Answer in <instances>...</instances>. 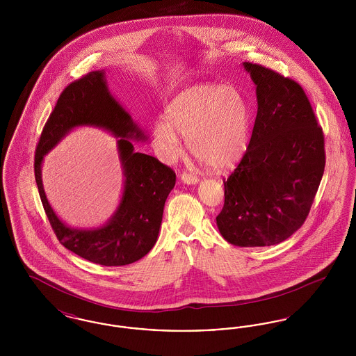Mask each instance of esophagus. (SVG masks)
I'll use <instances>...</instances> for the list:
<instances>
[{"label":"esophagus","mask_w":356,"mask_h":356,"mask_svg":"<svg viewBox=\"0 0 356 356\" xmlns=\"http://www.w3.org/2000/svg\"><path fill=\"white\" fill-rule=\"evenodd\" d=\"M181 181L186 183V184H196L199 181L197 176L193 175V173H189V172H183L181 173Z\"/></svg>","instance_id":"1"}]
</instances>
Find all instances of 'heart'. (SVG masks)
Here are the masks:
<instances>
[{"label":"heart","mask_w":356,"mask_h":356,"mask_svg":"<svg viewBox=\"0 0 356 356\" xmlns=\"http://www.w3.org/2000/svg\"><path fill=\"white\" fill-rule=\"evenodd\" d=\"M153 127V143L165 159L181 153L179 136L191 153L215 170H229L248 147V112L234 86L199 84L179 93Z\"/></svg>","instance_id":"1"}]
</instances>
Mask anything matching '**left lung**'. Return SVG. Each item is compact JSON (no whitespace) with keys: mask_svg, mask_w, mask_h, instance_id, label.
<instances>
[{"mask_svg":"<svg viewBox=\"0 0 356 356\" xmlns=\"http://www.w3.org/2000/svg\"><path fill=\"white\" fill-rule=\"evenodd\" d=\"M256 85L248 148L224 180L221 236L240 247L284 241L305 222L322 181L324 135L303 88L260 64L244 63Z\"/></svg>","mask_w":356,"mask_h":356,"instance_id":"obj_1","label":"left lung"}]
</instances>
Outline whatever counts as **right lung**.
Returning <instances> with one entry per match:
<instances>
[{
    "label": "right lung",
    "mask_w": 356,
    "mask_h": 356,
    "mask_svg": "<svg viewBox=\"0 0 356 356\" xmlns=\"http://www.w3.org/2000/svg\"><path fill=\"white\" fill-rule=\"evenodd\" d=\"M79 124L102 126L120 137L126 176L123 199L115 216L106 226L90 232L72 230L60 221L46 200L40 181L43 154ZM141 136L131 116L108 92L102 70L85 74L61 92L40 136L34 177L48 220L65 248L92 263L108 267L135 263L152 250L157 240L164 204L176 183V173L156 157L136 152L129 137Z\"/></svg>",
    "instance_id": "add662e5"
}]
</instances>
